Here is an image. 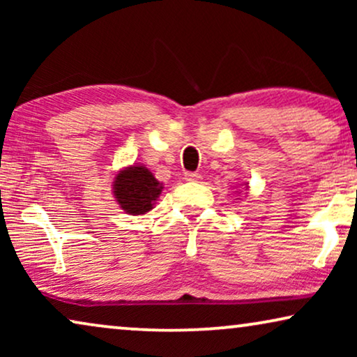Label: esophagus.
Returning a JSON list of instances; mask_svg holds the SVG:
<instances>
[{
	"mask_svg": "<svg viewBox=\"0 0 357 357\" xmlns=\"http://www.w3.org/2000/svg\"><path fill=\"white\" fill-rule=\"evenodd\" d=\"M185 180H188V182H199L202 175L197 172H185Z\"/></svg>",
	"mask_w": 357,
	"mask_h": 357,
	"instance_id": "34e87169",
	"label": "esophagus"
}]
</instances>
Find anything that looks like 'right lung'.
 <instances>
[{
  "label": "right lung",
  "mask_w": 357,
  "mask_h": 357,
  "mask_svg": "<svg viewBox=\"0 0 357 357\" xmlns=\"http://www.w3.org/2000/svg\"><path fill=\"white\" fill-rule=\"evenodd\" d=\"M112 187L116 203L131 216L151 211L164 188L153 172H149L143 165H130L120 170L115 175Z\"/></svg>",
  "instance_id": "1"
}]
</instances>
